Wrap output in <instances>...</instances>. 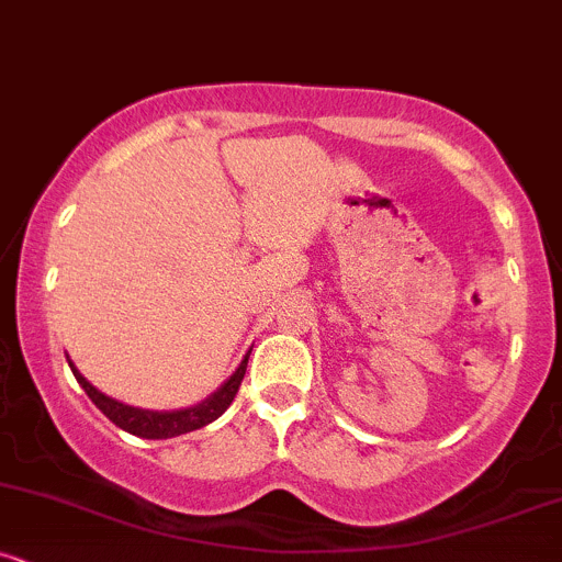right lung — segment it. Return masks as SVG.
Listing matches in <instances>:
<instances>
[{
	"mask_svg": "<svg viewBox=\"0 0 562 562\" xmlns=\"http://www.w3.org/2000/svg\"><path fill=\"white\" fill-rule=\"evenodd\" d=\"M249 353L244 356L238 370H235L233 375L214 391V394L206 396L203 402L192 404V407H182V409H142V407H131V404L112 400V396L101 394L93 383H88V380L82 378V372L77 370L75 361H71L69 356H66V361H69L71 372H75L77 383L86 389L90 402H93L114 426H120L123 431L134 434V437H142V439H171V437H179V434L209 426L211 420H216L227 407H231L235 394H238L240 380L246 375V361H249Z\"/></svg>",
	"mask_w": 562,
	"mask_h": 562,
	"instance_id": "add662e5",
	"label": "right lung"
}]
</instances>
